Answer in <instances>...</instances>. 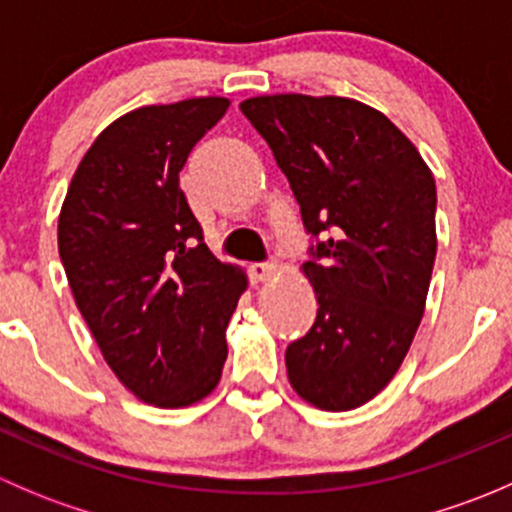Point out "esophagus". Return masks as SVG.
I'll return each instance as SVG.
<instances>
[{
	"label": "esophagus",
	"mask_w": 512,
	"mask_h": 512,
	"mask_svg": "<svg viewBox=\"0 0 512 512\" xmlns=\"http://www.w3.org/2000/svg\"><path fill=\"white\" fill-rule=\"evenodd\" d=\"M275 272H277V265H272V262H255V265H250L252 280L257 282H267L270 277H275Z\"/></svg>",
	"instance_id": "34e87169"
}]
</instances>
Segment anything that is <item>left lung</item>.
<instances>
[{"mask_svg":"<svg viewBox=\"0 0 512 512\" xmlns=\"http://www.w3.org/2000/svg\"><path fill=\"white\" fill-rule=\"evenodd\" d=\"M240 111L270 146L299 203L304 275L317 319L287 347L304 401L349 411L399 371L436 260V180L414 143L374 108L339 96H257Z\"/></svg>","mask_w":512,"mask_h":512,"instance_id":"left-lung-1","label":"left lung"}]
</instances>
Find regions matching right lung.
Returning a JSON list of instances; mask_svg holds the SVG:
<instances>
[{
  "label": "right lung",
  "instance_id": "obj_1",
  "mask_svg": "<svg viewBox=\"0 0 512 512\" xmlns=\"http://www.w3.org/2000/svg\"><path fill=\"white\" fill-rule=\"evenodd\" d=\"M227 98L146 106L113 121L71 178L59 255L103 359L141 401L180 409L218 386L247 280L203 240L178 173Z\"/></svg>",
  "mask_w": 512,
  "mask_h": 512
}]
</instances>
